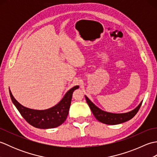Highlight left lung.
<instances>
[{"instance_id":"8db88e82","label":"left lung","mask_w":157,"mask_h":157,"mask_svg":"<svg viewBox=\"0 0 157 157\" xmlns=\"http://www.w3.org/2000/svg\"><path fill=\"white\" fill-rule=\"evenodd\" d=\"M86 102H87L88 106L90 108L91 111L94 115L96 119L102 123L107 125H116L119 123H124L129 119H132L136 115V113L139 111L140 108L142 105V102H141L137 107L133 111L126 113H120V114H116V113H111L102 111L101 109L98 108L95 105L90 101L87 96H85Z\"/></svg>"}]
</instances>
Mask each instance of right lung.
<instances>
[{"instance_id": "right-lung-1", "label": "right lung", "mask_w": 157, "mask_h": 157, "mask_svg": "<svg viewBox=\"0 0 157 157\" xmlns=\"http://www.w3.org/2000/svg\"><path fill=\"white\" fill-rule=\"evenodd\" d=\"M78 88V86L73 87L66 93L57 105L52 108L42 111L25 107L16 101L10 90L9 94L13 104L29 124L36 128L50 129L56 128L64 123L69 113L73 92Z\"/></svg>"}]
</instances>
